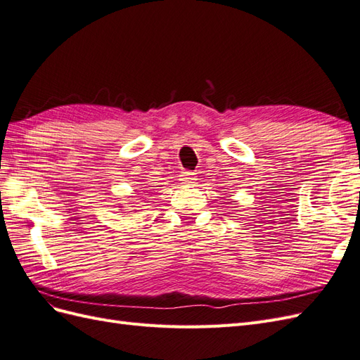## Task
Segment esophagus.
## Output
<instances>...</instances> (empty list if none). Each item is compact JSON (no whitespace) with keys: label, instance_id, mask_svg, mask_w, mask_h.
Instances as JSON below:
<instances>
[{"label":"esophagus","instance_id":"esophagus-1","mask_svg":"<svg viewBox=\"0 0 360 360\" xmlns=\"http://www.w3.org/2000/svg\"><path fill=\"white\" fill-rule=\"evenodd\" d=\"M195 180H197V177H195L193 172H181V176H180L181 183L192 184V183H195Z\"/></svg>","mask_w":360,"mask_h":360}]
</instances>
